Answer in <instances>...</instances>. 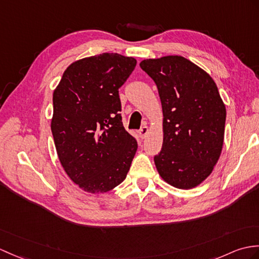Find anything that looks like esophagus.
I'll return each instance as SVG.
<instances>
[{"mask_svg":"<svg viewBox=\"0 0 259 259\" xmlns=\"http://www.w3.org/2000/svg\"><path fill=\"white\" fill-rule=\"evenodd\" d=\"M148 134H149V128L147 127V125H143V127L139 130V136L141 139H144V138L148 136Z\"/></svg>","mask_w":259,"mask_h":259,"instance_id":"esophagus-1","label":"esophagus"}]
</instances>
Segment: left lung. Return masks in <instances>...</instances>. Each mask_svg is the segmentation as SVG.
I'll list each match as a JSON object with an SVG mask.
<instances>
[{
    "instance_id": "left-lung-1",
    "label": "left lung",
    "mask_w": 259,
    "mask_h": 259,
    "mask_svg": "<svg viewBox=\"0 0 259 259\" xmlns=\"http://www.w3.org/2000/svg\"><path fill=\"white\" fill-rule=\"evenodd\" d=\"M140 67L157 85L163 111L157 170L174 188H195L212 173L223 148L226 109L218 86L182 56L144 59Z\"/></svg>"
}]
</instances>
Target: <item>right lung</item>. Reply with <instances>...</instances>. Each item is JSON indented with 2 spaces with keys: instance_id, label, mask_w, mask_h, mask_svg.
Returning a JSON list of instances; mask_svg holds the SVG:
<instances>
[{
  "instance_id": "add662e5",
  "label": "right lung",
  "mask_w": 259,
  "mask_h": 259,
  "mask_svg": "<svg viewBox=\"0 0 259 259\" xmlns=\"http://www.w3.org/2000/svg\"><path fill=\"white\" fill-rule=\"evenodd\" d=\"M137 61L104 53L70 64L53 94L51 129L61 164L88 193H105L127 177L138 149L123 128L119 88Z\"/></svg>"
}]
</instances>
